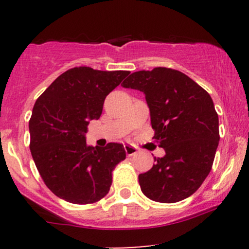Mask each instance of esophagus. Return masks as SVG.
<instances>
[{
    "mask_svg": "<svg viewBox=\"0 0 249 249\" xmlns=\"http://www.w3.org/2000/svg\"><path fill=\"white\" fill-rule=\"evenodd\" d=\"M124 150H125V152H126L128 157H132L137 153V148L132 146V145H125Z\"/></svg>",
    "mask_w": 249,
    "mask_h": 249,
    "instance_id": "34e87169",
    "label": "esophagus"
}]
</instances>
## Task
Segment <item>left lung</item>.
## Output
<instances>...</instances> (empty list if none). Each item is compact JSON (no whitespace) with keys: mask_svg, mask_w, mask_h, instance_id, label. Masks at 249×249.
I'll return each mask as SVG.
<instances>
[{"mask_svg":"<svg viewBox=\"0 0 249 249\" xmlns=\"http://www.w3.org/2000/svg\"><path fill=\"white\" fill-rule=\"evenodd\" d=\"M122 87L145 93L153 139L166 153L139 174L142 192L164 204L188 198L212 170L219 145V118L210 93L181 71L161 67L131 73Z\"/></svg>","mask_w":249,"mask_h":249,"instance_id":"1","label":"left lung"}]
</instances>
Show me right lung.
I'll return each instance as SVG.
<instances>
[{
	"mask_svg": "<svg viewBox=\"0 0 249 249\" xmlns=\"http://www.w3.org/2000/svg\"><path fill=\"white\" fill-rule=\"evenodd\" d=\"M130 71L78 67L63 72L37 98L29 121L30 151L47 187L71 204L99 201L112 171L126 158L124 146H89V121L102 115L105 98Z\"/></svg>",
	"mask_w": 249,
	"mask_h": 249,
	"instance_id": "1",
	"label": "right lung"
}]
</instances>
